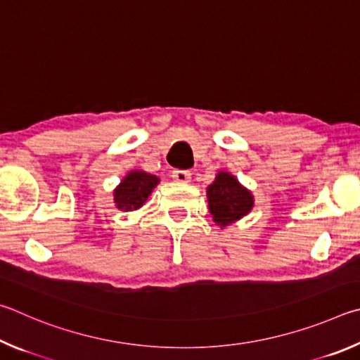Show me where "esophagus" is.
Wrapping results in <instances>:
<instances>
[{
    "instance_id": "esophagus-1",
    "label": "esophagus",
    "mask_w": 360,
    "mask_h": 360,
    "mask_svg": "<svg viewBox=\"0 0 360 360\" xmlns=\"http://www.w3.org/2000/svg\"><path fill=\"white\" fill-rule=\"evenodd\" d=\"M172 179L179 184H188L191 180V172L190 170H174L172 172Z\"/></svg>"
}]
</instances>
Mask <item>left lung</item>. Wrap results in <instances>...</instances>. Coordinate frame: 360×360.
<instances>
[{
    "mask_svg": "<svg viewBox=\"0 0 360 360\" xmlns=\"http://www.w3.org/2000/svg\"><path fill=\"white\" fill-rule=\"evenodd\" d=\"M207 200L213 221L221 229L247 217L255 207L253 193L226 170H219L212 185L207 186Z\"/></svg>",
    "mask_w": 360,
    "mask_h": 360,
    "instance_id": "1",
    "label": "left lung"
}]
</instances>
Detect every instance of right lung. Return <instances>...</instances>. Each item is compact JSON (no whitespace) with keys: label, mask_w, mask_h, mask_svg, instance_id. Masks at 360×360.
I'll return each instance as SVG.
<instances>
[{"label":"right lung","mask_w":360,"mask_h":360,"mask_svg":"<svg viewBox=\"0 0 360 360\" xmlns=\"http://www.w3.org/2000/svg\"><path fill=\"white\" fill-rule=\"evenodd\" d=\"M158 184H160V176L139 169L129 170L113 190V202L122 212L139 210L147 202Z\"/></svg>","instance_id":"1"}]
</instances>
